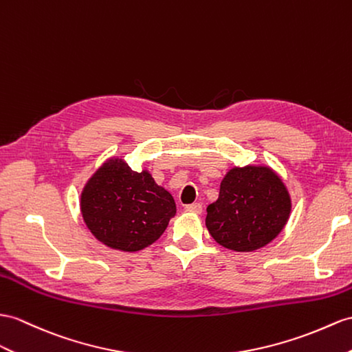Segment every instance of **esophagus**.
Here are the masks:
<instances>
[{
  "label": "esophagus",
  "mask_w": 352,
  "mask_h": 352,
  "mask_svg": "<svg viewBox=\"0 0 352 352\" xmlns=\"http://www.w3.org/2000/svg\"><path fill=\"white\" fill-rule=\"evenodd\" d=\"M185 209L188 212H192V213H201L203 210V206L200 203H192V204H186Z\"/></svg>",
  "instance_id": "34e87169"
}]
</instances>
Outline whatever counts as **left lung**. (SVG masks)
<instances>
[{
	"label": "left lung",
	"instance_id": "8db88e82",
	"mask_svg": "<svg viewBox=\"0 0 352 352\" xmlns=\"http://www.w3.org/2000/svg\"><path fill=\"white\" fill-rule=\"evenodd\" d=\"M289 213V192L270 167H233L222 179L218 200L208 206L206 227L227 250L252 252L284 230Z\"/></svg>",
	"mask_w": 352,
	"mask_h": 352
}]
</instances>
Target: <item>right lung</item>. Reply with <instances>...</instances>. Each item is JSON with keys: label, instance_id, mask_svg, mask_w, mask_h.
I'll return each instance as SVG.
<instances>
[{"label": "right lung", "instance_id": "obj_1", "mask_svg": "<svg viewBox=\"0 0 352 352\" xmlns=\"http://www.w3.org/2000/svg\"><path fill=\"white\" fill-rule=\"evenodd\" d=\"M80 210L97 241L111 250L135 252L158 241L176 215V204L148 170L139 173L113 157L85 185Z\"/></svg>", "mask_w": 352, "mask_h": 352}]
</instances>
